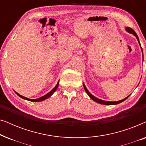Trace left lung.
I'll use <instances>...</instances> for the list:
<instances>
[{"label": "left lung", "mask_w": 146, "mask_h": 146, "mask_svg": "<svg viewBox=\"0 0 146 146\" xmlns=\"http://www.w3.org/2000/svg\"><path fill=\"white\" fill-rule=\"evenodd\" d=\"M125 30H126V31H127V32H128V33L132 34V35H134L137 38V40H138V42H139V44H140V43H139V38H138V36H137V35H136V33H135V32L134 31H133V30L132 29H131V28H129V27H126V28H125ZM140 46H141V45H140ZM141 50H142V48H141ZM142 53H143V51H142ZM84 88L85 91L86 92V93L88 94V95L89 96L90 98H91L92 100H93L94 101L96 102H98V103L101 104H104V105H115V104H119V103L122 102H123L124 100H126V99L127 98L129 97V96H127V97L121 100L117 101V102L104 101V100H102L98 99V98H97L96 97L94 96H93L92 94H90V92H89L88 90V89L86 88V87L85 86L84 84Z\"/></svg>", "instance_id": "1"}]
</instances>
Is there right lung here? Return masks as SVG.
I'll return each mask as SVG.
<instances>
[{
  "label": "right lung",
  "mask_w": 146,
  "mask_h": 146,
  "mask_svg": "<svg viewBox=\"0 0 146 146\" xmlns=\"http://www.w3.org/2000/svg\"><path fill=\"white\" fill-rule=\"evenodd\" d=\"M58 85H59V81L58 82L56 86L50 92H48V94H46V95L43 96H42V97L39 98H37V99H29V98H27L24 97V96H23L20 95L19 94H18L17 92H16V94H17L18 96H19L20 97L22 98H23V99H25V100H29V101H31V102H41V101L44 100H46V99L48 98L49 97H50L53 94V93L56 90V89H57L58 86Z\"/></svg>",
  "instance_id": "obj_1"
}]
</instances>
